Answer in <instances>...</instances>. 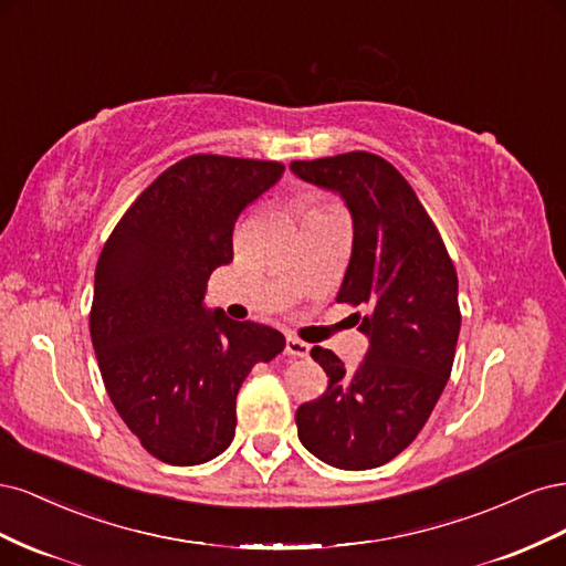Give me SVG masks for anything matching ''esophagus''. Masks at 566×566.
Masks as SVG:
<instances>
[{"instance_id":"1","label":"esophagus","mask_w":566,"mask_h":566,"mask_svg":"<svg viewBox=\"0 0 566 566\" xmlns=\"http://www.w3.org/2000/svg\"><path fill=\"white\" fill-rule=\"evenodd\" d=\"M310 352H312V345H306V342H302L300 337L290 335V337L285 339V354H287V356L306 358V356H310Z\"/></svg>"}]
</instances>
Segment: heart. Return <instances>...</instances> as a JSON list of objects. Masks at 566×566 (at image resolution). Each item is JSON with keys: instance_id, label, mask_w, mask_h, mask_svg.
<instances>
[{"instance_id": "heart-1", "label": "heart", "mask_w": 566, "mask_h": 566, "mask_svg": "<svg viewBox=\"0 0 566 566\" xmlns=\"http://www.w3.org/2000/svg\"><path fill=\"white\" fill-rule=\"evenodd\" d=\"M328 208H337V205H331V202H321V200H314L310 210H328Z\"/></svg>"}]
</instances>
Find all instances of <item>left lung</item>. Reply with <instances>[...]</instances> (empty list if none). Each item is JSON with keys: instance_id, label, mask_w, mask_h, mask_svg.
Wrapping results in <instances>:
<instances>
[{"instance_id": "1", "label": "left lung", "mask_w": 566, "mask_h": 566, "mask_svg": "<svg viewBox=\"0 0 566 566\" xmlns=\"http://www.w3.org/2000/svg\"><path fill=\"white\" fill-rule=\"evenodd\" d=\"M290 169L347 202L354 245L337 302L361 306L358 328L370 339L354 373L331 349H312L328 389L297 408V434L333 468H380L410 447L449 382L460 333L458 273L432 217L385 158L352 150Z\"/></svg>"}]
</instances>
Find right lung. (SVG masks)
<instances>
[{
  "mask_svg": "<svg viewBox=\"0 0 566 566\" xmlns=\"http://www.w3.org/2000/svg\"><path fill=\"white\" fill-rule=\"evenodd\" d=\"M285 165L196 153L144 188L101 250L90 333L108 397L169 465H200L235 434V397L285 337L202 306L212 271L233 260V227Z\"/></svg>",
  "mask_w": 566,
  "mask_h": 566,
  "instance_id": "add662e5",
  "label": "right lung"
}]
</instances>
